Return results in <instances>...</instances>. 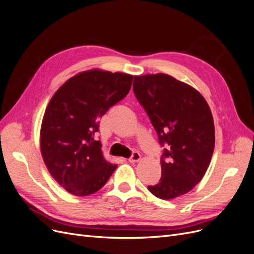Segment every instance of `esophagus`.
Here are the masks:
<instances>
[{"label":"esophagus","instance_id":"1","mask_svg":"<svg viewBox=\"0 0 254 254\" xmlns=\"http://www.w3.org/2000/svg\"><path fill=\"white\" fill-rule=\"evenodd\" d=\"M141 160V155L137 151H135V152H133L132 153V156H131V158H129L128 159V161L130 163H135V162H139V161Z\"/></svg>","mask_w":254,"mask_h":254}]
</instances>
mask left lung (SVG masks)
<instances>
[{"label": "left lung", "instance_id": "1", "mask_svg": "<svg viewBox=\"0 0 254 254\" xmlns=\"http://www.w3.org/2000/svg\"><path fill=\"white\" fill-rule=\"evenodd\" d=\"M133 92L164 148L162 177L148 187L171 200L189 193L210 165L215 146L213 115L204 97L190 84L163 73L134 76Z\"/></svg>", "mask_w": 254, "mask_h": 254}]
</instances>
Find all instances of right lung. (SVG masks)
Segmentation results:
<instances>
[{"mask_svg": "<svg viewBox=\"0 0 254 254\" xmlns=\"http://www.w3.org/2000/svg\"><path fill=\"white\" fill-rule=\"evenodd\" d=\"M133 76L93 68L66 80L45 109L40 150L48 171L68 193L83 197L101 190L118 164L95 141L99 118L124 98Z\"/></svg>", "mask_w": 254, "mask_h": 254, "instance_id": "add662e5", "label": "right lung"}]
</instances>
